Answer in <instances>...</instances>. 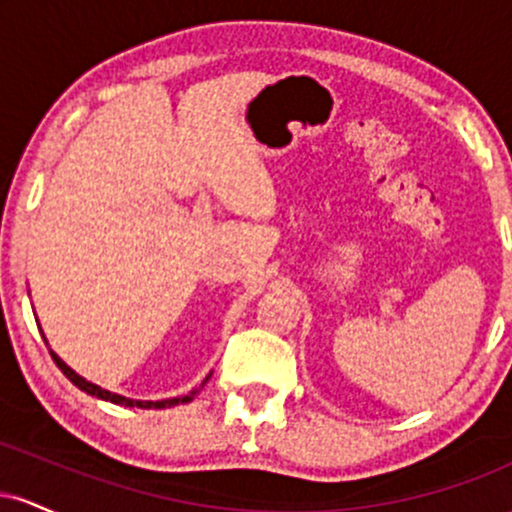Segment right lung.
Masks as SVG:
<instances>
[{
    "instance_id": "obj_1",
    "label": "right lung",
    "mask_w": 512,
    "mask_h": 512,
    "mask_svg": "<svg viewBox=\"0 0 512 512\" xmlns=\"http://www.w3.org/2000/svg\"><path fill=\"white\" fill-rule=\"evenodd\" d=\"M45 339V337H43ZM50 356L55 358V363H57V368L62 370L64 375H67L69 380H72V383L79 387V390H84L86 395H93V397H98V399H105V402H113V404H122V407H139V409H166V407H178V404H187L190 402L192 397H195V392H190V395H185V397H173V399H161V402H139V399H127V397H120V395H113V392H108V390H103V387H98V385H93V383H88V380H84L81 378L79 373H74L72 368L67 366V363L62 361L60 356L55 354V351H50ZM209 380V378H207Z\"/></svg>"
}]
</instances>
